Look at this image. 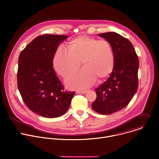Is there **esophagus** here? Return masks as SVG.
<instances>
[{
    "mask_svg": "<svg viewBox=\"0 0 159 159\" xmlns=\"http://www.w3.org/2000/svg\"><path fill=\"white\" fill-rule=\"evenodd\" d=\"M87 91L86 90H77L76 91V93H78V94H85Z\"/></svg>",
    "mask_w": 159,
    "mask_h": 159,
    "instance_id": "1",
    "label": "esophagus"
}]
</instances>
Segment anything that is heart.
I'll use <instances>...</instances> for the list:
<instances>
[{
    "instance_id": "b5f03b06",
    "label": "heart",
    "mask_w": 159,
    "mask_h": 159,
    "mask_svg": "<svg viewBox=\"0 0 159 159\" xmlns=\"http://www.w3.org/2000/svg\"><path fill=\"white\" fill-rule=\"evenodd\" d=\"M81 60L84 67L66 80L70 88H86L97 79L102 80L109 77L115 65L111 44L106 39L85 35L77 36L70 41L69 49L57 48L53 64L57 73L66 78L79 69Z\"/></svg>"
}]
</instances>
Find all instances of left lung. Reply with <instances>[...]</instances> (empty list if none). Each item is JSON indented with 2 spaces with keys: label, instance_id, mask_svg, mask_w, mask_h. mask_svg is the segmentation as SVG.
Here are the masks:
<instances>
[{
  "label": "left lung",
  "instance_id": "8db88e82",
  "mask_svg": "<svg viewBox=\"0 0 159 159\" xmlns=\"http://www.w3.org/2000/svg\"><path fill=\"white\" fill-rule=\"evenodd\" d=\"M99 36L111 44L115 65L107 81L96 88L97 98L92 108L99 114L110 115L126 107L137 92L139 60L128 39L115 32Z\"/></svg>",
  "mask_w": 159,
  "mask_h": 159
}]
</instances>
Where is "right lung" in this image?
<instances>
[{
    "mask_svg": "<svg viewBox=\"0 0 159 159\" xmlns=\"http://www.w3.org/2000/svg\"><path fill=\"white\" fill-rule=\"evenodd\" d=\"M66 35L43 34L30 43L18 59L17 87L27 107L48 118L62 116L69 109L75 92L65 91L53 60Z\"/></svg>",
    "mask_w": 159,
    "mask_h": 159,
    "instance_id": "1",
    "label": "right lung"
}]
</instances>
